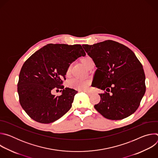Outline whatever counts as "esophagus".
Returning <instances> with one entry per match:
<instances>
[{"instance_id": "34e87169", "label": "esophagus", "mask_w": 158, "mask_h": 158, "mask_svg": "<svg viewBox=\"0 0 158 158\" xmlns=\"http://www.w3.org/2000/svg\"><path fill=\"white\" fill-rule=\"evenodd\" d=\"M84 93H85L86 94H90V93L89 92H87V91H84Z\"/></svg>"}]
</instances>
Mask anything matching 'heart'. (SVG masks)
<instances>
[{
    "instance_id": "1",
    "label": "heart",
    "mask_w": 158,
    "mask_h": 158,
    "mask_svg": "<svg viewBox=\"0 0 158 158\" xmlns=\"http://www.w3.org/2000/svg\"><path fill=\"white\" fill-rule=\"evenodd\" d=\"M81 60L82 63L85 65V67L87 69H89V67L91 65L94 64L93 59L89 56H86L82 57L81 59ZM71 66H72V65L69 64V66L67 67V73H69V72L71 71ZM89 84H90V82L89 81L82 80V79H77V78L73 79L68 83V85L70 87H74V88H75L76 89H79V90H86L88 88Z\"/></svg>"
}]
</instances>
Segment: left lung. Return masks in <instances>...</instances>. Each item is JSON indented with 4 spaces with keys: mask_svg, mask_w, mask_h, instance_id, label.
I'll return each mask as SVG.
<instances>
[{
    "mask_svg": "<svg viewBox=\"0 0 158 158\" xmlns=\"http://www.w3.org/2000/svg\"><path fill=\"white\" fill-rule=\"evenodd\" d=\"M82 47L98 68L93 87L107 91L99 94L101 101L94 108L111 120L132 114L146 92L144 69L136 55L124 45L110 40Z\"/></svg>",
    "mask_w": 158,
    "mask_h": 158,
    "instance_id": "1",
    "label": "left lung"
}]
</instances>
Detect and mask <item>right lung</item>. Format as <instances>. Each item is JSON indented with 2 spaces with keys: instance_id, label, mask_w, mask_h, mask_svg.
Wrapping results in <instances>:
<instances>
[{
  "instance_id": "obj_1",
  "label": "right lung",
  "mask_w": 158,
  "mask_h": 158,
  "mask_svg": "<svg viewBox=\"0 0 158 158\" xmlns=\"http://www.w3.org/2000/svg\"><path fill=\"white\" fill-rule=\"evenodd\" d=\"M85 52L79 44H49L33 54L22 65L17 84L19 102L34 121L49 124L62 117L71 108L77 91L64 88L67 67ZM63 89L55 97L54 89ZM62 91V90H61Z\"/></svg>"
}]
</instances>
